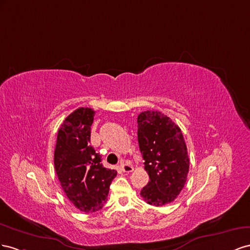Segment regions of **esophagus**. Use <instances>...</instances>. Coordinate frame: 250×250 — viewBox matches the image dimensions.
Returning a JSON list of instances; mask_svg holds the SVG:
<instances>
[{
	"instance_id": "esophagus-1",
	"label": "esophagus",
	"mask_w": 250,
	"mask_h": 250,
	"mask_svg": "<svg viewBox=\"0 0 250 250\" xmlns=\"http://www.w3.org/2000/svg\"><path fill=\"white\" fill-rule=\"evenodd\" d=\"M120 169L123 170L124 173H130V172H132V170H133V167L130 165V163L123 162L120 165Z\"/></svg>"
}]
</instances>
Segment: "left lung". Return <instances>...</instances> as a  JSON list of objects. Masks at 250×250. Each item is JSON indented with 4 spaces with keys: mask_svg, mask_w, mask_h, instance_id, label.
<instances>
[{
    "mask_svg": "<svg viewBox=\"0 0 250 250\" xmlns=\"http://www.w3.org/2000/svg\"><path fill=\"white\" fill-rule=\"evenodd\" d=\"M137 124L139 148L149 177L140 195L148 204L163 206L175 200L187 182L188 147L180 127L166 114L141 112Z\"/></svg>",
    "mask_w": 250,
    "mask_h": 250,
    "instance_id": "1",
    "label": "left lung"
}]
</instances>
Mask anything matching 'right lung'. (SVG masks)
Here are the masks:
<instances>
[{
    "label": "right lung",
    "instance_id": "1",
    "mask_svg": "<svg viewBox=\"0 0 250 250\" xmlns=\"http://www.w3.org/2000/svg\"><path fill=\"white\" fill-rule=\"evenodd\" d=\"M90 108H78L63 120L58 132L54 167L62 188L76 208L95 212L103 208L115 169L105 168L102 156L91 146V125L94 120Z\"/></svg>",
    "mask_w": 250,
    "mask_h": 250
}]
</instances>
